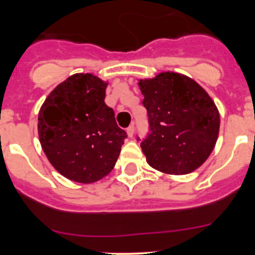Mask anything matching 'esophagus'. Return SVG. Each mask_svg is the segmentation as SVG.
I'll return each instance as SVG.
<instances>
[{
	"instance_id": "1",
	"label": "esophagus",
	"mask_w": 255,
	"mask_h": 255,
	"mask_svg": "<svg viewBox=\"0 0 255 255\" xmlns=\"http://www.w3.org/2000/svg\"><path fill=\"white\" fill-rule=\"evenodd\" d=\"M127 134H128V137H130V138L133 137V134H134V125H130L129 127L127 128Z\"/></svg>"
}]
</instances>
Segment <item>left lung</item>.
<instances>
[{"label":"left lung","instance_id":"obj_1","mask_svg":"<svg viewBox=\"0 0 255 255\" xmlns=\"http://www.w3.org/2000/svg\"><path fill=\"white\" fill-rule=\"evenodd\" d=\"M149 129L140 140L151 168L184 175L205 163L215 148L220 113L208 94L192 79L161 73L139 80Z\"/></svg>","mask_w":255,"mask_h":255}]
</instances>
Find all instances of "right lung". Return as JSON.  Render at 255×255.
Masks as SVG:
<instances>
[{
	"mask_svg": "<svg viewBox=\"0 0 255 255\" xmlns=\"http://www.w3.org/2000/svg\"><path fill=\"white\" fill-rule=\"evenodd\" d=\"M107 84L75 74L49 94L38 116V133L51 165L65 177L90 184L115 166L127 133L105 104Z\"/></svg>",
	"mask_w": 255,
	"mask_h": 255,
	"instance_id": "add662e5",
	"label": "right lung"
}]
</instances>
